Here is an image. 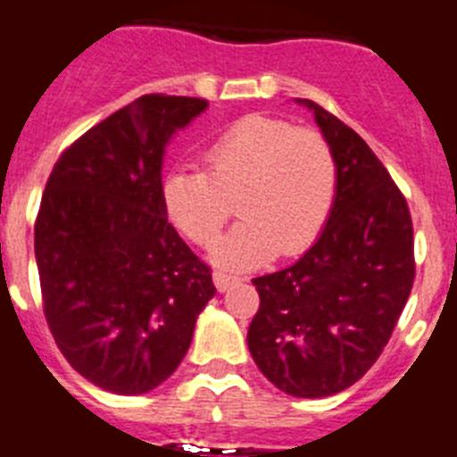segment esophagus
<instances>
[{"label":"esophagus","mask_w":457,"mask_h":457,"mask_svg":"<svg viewBox=\"0 0 457 457\" xmlns=\"http://www.w3.org/2000/svg\"><path fill=\"white\" fill-rule=\"evenodd\" d=\"M213 283H216L218 292H228V289L237 283V278L229 276V273H225V271H216L213 273Z\"/></svg>","instance_id":"esophagus-1"}]
</instances>
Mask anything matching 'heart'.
<instances>
[{"label":"heart","mask_w":457,"mask_h":457,"mask_svg":"<svg viewBox=\"0 0 457 457\" xmlns=\"http://www.w3.org/2000/svg\"><path fill=\"white\" fill-rule=\"evenodd\" d=\"M206 170L174 168L162 177V204L186 237L209 244L234 209L241 220L218 239L212 260L251 269L305 251L322 232L336 200V161L315 130L248 114L204 152Z\"/></svg>","instance_id":"b5f03b06"}]
</instances>
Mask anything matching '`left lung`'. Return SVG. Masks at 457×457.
Wrapping results in <instances>:
<instances>
[{
	"mask_svg": "<svg viewBox=\"0 0 457 457\" xmlns=\"http://www.w3.org/2000/svg\"><path fill=\"white\" fill-rule=\"evenodd\" d=\"M308 108L336 161V200L315 244L287 269L253 278L260 311L248 349L295 398H327L372 368L414 285V229L403 193L354 130Z\"/></svg>",
	"mask_w": 457,
	"mask_h": 457,
	"instance_id": "8db88e82",
	"label": "left lung"
}]
</instances>
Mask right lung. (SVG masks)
<instances>
[{"instance_id":"1","label":"right lung","mask_w":457,"mask_h":457,"mask_svg":"<svg viewBox=\"0 0 457 457\" xmlns=\"http://www.w3.org/2000/svg\"><path fill=\"white\" fill-rule=\"evenodd\" d=\"M206 105L137 98L73 142L46 184L34 253L47 327L71 366L110 394L165 382L216 295L161 193L165 146Z\"/></svg>"}]
</instances>
